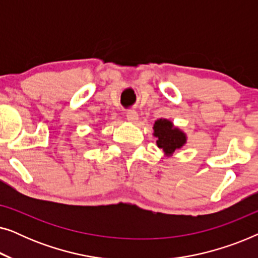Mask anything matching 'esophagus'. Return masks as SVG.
<instances>
[{
	"instance_id": "esophagus-1",
	"label": "esophagus",
	"mask_w": 258,
	"mask_h": 258,
	"mask_svg": "<svg viewBox=\"0 0 258 258\" xmlns=\"http://www.w3.org/2000/svg\"><path fill=\"white\" fill-rule=\"evenodd\" d=\"M126 118H128L129 122L136 123L137 119H139V114L135 110H128L126 111Z\"/></svg>"
}]
</instances>
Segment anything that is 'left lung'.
<instances>
[{"instance_id": "1", "label": "left lung", "mask_w": 258, "mask_h": 258, "mask_svg": "<svg viewBox=\"0 0 258 258\" xmlns=\"http://www.w3.org/2000/svg\"><path fill=\"white\" fill-rule=\"evenodd\" d=\"M154 136L157 139V147L163 150L167 156H170L186 143L185 134L174 126L172 122L167 118H160L155 122Z\"/></svg>"}]
</instances>
